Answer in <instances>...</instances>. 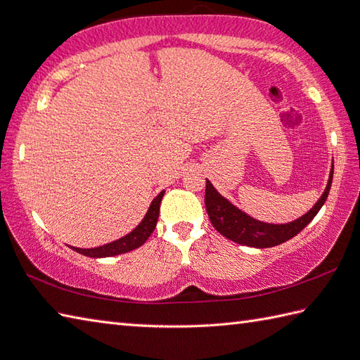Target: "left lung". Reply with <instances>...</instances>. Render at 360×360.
<instances>
[{
	"instance_id": "1",
	"label": "left lung",
	"mask_w": 360,
	"mask_h": 360,
	"mask_svg": "<svg viewBox=\"0 0 360 360\" xmlns=\"http://www.w3.org/2000/svg\"><path fill=\"white\" fill-rule=\"evenodd\" d=\"M333 174L334 162H331L330 178H328L326 187L322 196L319 198V201L312 205V209H309L304 215L290 221V223L274 224L252 218L246 212H243L241 209L236 207L233 202L229 201L227 198L221 195L218 190L212 186V182L209 179H205V209H207L213 227H215L221 235L226 236V238L243 244V246L257 249L278 246V244L294 238L298 232H302L303 229L311 223L312 218L317 215L319 210L322 209V205L325 204L328 198V193H330Z\"/></svg>"
}]
</instances>
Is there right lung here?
Listing matches in <instances>:
<instances>
[{
	"instance_id": "1",
	"label": "right lung",
	"mask_w": 360,
	"mask_h": 360,
	"mask_svg": "<svg viewBox=\"0 0 360 360\" xmlns=\"http://www.w3.org/2000/svg\"><path fill=\"white\" fill-rule=\"evenodd\" d=\"M165 190H162L155 200L151 201L150 207L145 213V217L142 221L137 224L131 232L127 233L122 238L111 241L108 244H103V246H97V248H91V249H82V248H74L70 246L72 250L79 252L82 255H86L91 258H105V257H114V255H120L125 254V252L134 250L137 248H141L142 244L148 240V236L153 233L158 223L159 218V207H160V201H162Z\"/></svg>"
}]
</instances>
